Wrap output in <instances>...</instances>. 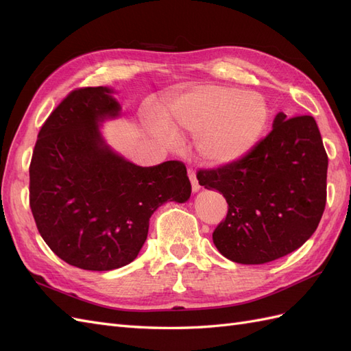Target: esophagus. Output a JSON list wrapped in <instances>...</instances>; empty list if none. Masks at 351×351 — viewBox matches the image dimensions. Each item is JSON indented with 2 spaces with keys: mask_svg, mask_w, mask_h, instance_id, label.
Here are the masks:
<instances>
[{
  "mask_svg": "<svg viewBox=\"0 0 351 351\" xmlns=\"http://www.w3.org/2000/svg\"><path fill=\"white\" fill-rule=\"evenodd\" d=\"M187 174H189V178H190V183H192V190H193V192H197V190L200 189V186H199V182H197L195 171H193L192 168H189L187 169Z\"/></svg>",
  "mask_w": 351,
  "mask_h": 351,
  "instance_id": "34e87169",
  "label": "esophagus"
}]
</instances>
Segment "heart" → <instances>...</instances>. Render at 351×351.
I'll list each match as a JSON object with an SVG mask.
<instances>
[{"label":"heart","mask_w":351,"mask_h":351,"mask_svg":"<svg viewBox=\"0 0 351 351\" xmlns=\"http://www.w3.org/2000/svg\"><path fill=\"white\" fill-rule=\"evenodd\" d=\"M267 102L258 93L218 84H205L173 101L167 117L176 130L196 136V151L205 162H234L256 145L268 123ZM169 146L177 134L165 123L156 127Z\"/></svg>","instance_id":"heart-1"}]
</instances>
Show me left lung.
Segmentation results:
<instances>
[{
  "label": "left lung",
  "mask_w": 351,
  "mask_h": 351,
  "mask_svg": "<svg viewBox=\"0 0 351 351\" xmlns=\"http://www.w3.org/2000/svg\"><path fill=\"white\" fill-rule=\"evenodd\" d=\"M328 155L312 115L287 119L234 162L199 169L205 189L226 197L228 212L212 232L221 254L261 265L285 256L309 239L326 204Z\"/></svg>",
  "instance_id": "obj_1"
}]
</instances>
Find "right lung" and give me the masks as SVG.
<instances>
[{
    "label": "right lung",
    "instance_id": "add662e5",
    "mask_svg": "<svg viewBox=\"0 0 351 351\" xmlns=\"http://www.w3.org/2000/svg\"><path fill=\"white\" fill-rule=\"evenodd\" d=\"M110 93L71 90L42 124L29 167L39 234L60 259L86 271L134 261L154 212L192 193L182 161L137 167L105 145L98 123L120 111Z\"/></svg>",
    "mask_w": 351,
    "mask_h": 351
}]
</instances>
